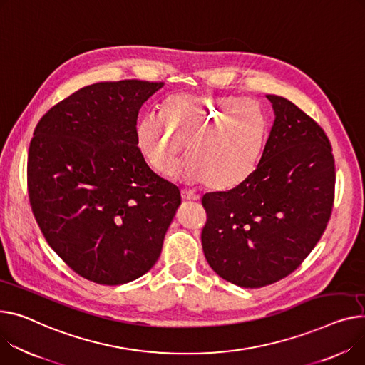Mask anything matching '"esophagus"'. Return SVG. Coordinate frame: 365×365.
<instances>
[{
    "label": "esophagus",
    "instance_id": "obj_1",
    "mask_svg": "<svg viewBox=\"0 0 365 365\" xmlns=\"http://www.w3.org/2000/svg\"><path fill=\"white\" fill-rule=\"evenodd\" d=\"M182 200L183 201H200V195H197V193H193V192H190V190H182Z\"/></svg>",
    "mask_w": 365,
    "mask_h": 365
}]
</instances>
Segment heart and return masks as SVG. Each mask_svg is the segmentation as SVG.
<instances>
[{
	"instance_id": "obj_1",
	"label": "heart",
	"mask_w": 365,
	"mask_h": 365,
	"mask_svg": "<svg viewBox=\"0 0 365 365\" xmlns=\"http://www.w3.org/2000/svg\"><path fill=\"white\" fill-rule=\"evenodd\" d=\"M269 121L252 103L210 93L170 95L160 106V118L145 115L138 125L142 154L163 173L187 155L175 176L205 183L223 192L250 179L262 155ZM173 134L180 142L171 136Z\"/></svg>"
}]
</instances>
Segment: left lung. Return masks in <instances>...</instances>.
Instances as JSON below:
<instances>
[{
  "instance_id": "8db88e82",
  "label": "left lung",
  "mask_w": 365,
  "mask_h": 365,
  "mask_svg": "<svg viewBox=\"0 0 365 365\" xmlns=\"http://www.w3.org/2000/svg\"><path fill=\"white\" fill-rule=\"evenodd\" d=\"M274 121L254 173L205 193L204 255L222 279L262 287L297 270L320 240L334 200V160L324 130L294 103L265 95Z\"/></svg>"
}]
</instances>
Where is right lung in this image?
<instances>
[{"label": "right lung", "mask_w": 365, "mask_h": 365, "mask_svg": "<svg viewBox=\"0 0 365 365\" xmlns=\"http://www.w3.org/2000/svg\"><path fill=\"white\" fill-rule=\"evenodd\" d=\"M163 82L85 86L54 106L34 132L28 187L48 245L79 276L115 286L157 262L180 205L138 148L140 107Z\"/></svg>", "instance_id": "obj_1"}]
</instances>
